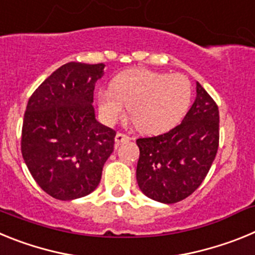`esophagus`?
Instances as JSON below:
<instances>
[{
    "label": "esophagus",
    "instance_id": "esophagus-1",
    "mask_svg": "<svg viewBox=\"0 0 255 255\" xmlns=\"http://www.w3.org/2000/svg\"><path fill=\"white\" fill-rule=\"evenodd\" d=\"M130 140V136H128L126 134H123V132H117L116 136H115V145L119 147L120 144L125 143V141H129Z\"/></svg>",
    "mask_w": 255,
    "mask_h": 255
}]
</instances>
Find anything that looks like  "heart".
<instances>
[{
    "label": "heart",
    "mask_w": 255,
    "mask_h": 255,
    "mask_svg": "<svg viewBox=\"0 0 255 255\" xmlns=\"http://www.w3.org/2000/svg\"><path fill=\"white\" fill-rule=\"evenodd\" d=\"M191 102V84L180 74L129 70L98 93V110L107 124L116 123L129 106L130 117L143 134L157 135L177 125Z\"/></svg>",
    "instance_id": "1"
}]
</instances>
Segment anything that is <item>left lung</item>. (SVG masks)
<instances>
[{"instance_id": "obj_1", "label": "left lung", "mask_w": 255, "mask_h": 255, "mask_svg": "<svg viewBox=\"0 0 255 255\" xmlns=\"http://www.w3.org/2000/svg\"><path fill=\"white\" fill-rule=\"evenodd\" d=\"M218 107L197 82V97L184 120L168 132L136 140V181L144 195L164 204L193 194L215 161L220 136Z\"/></svg>"}]
</instances>
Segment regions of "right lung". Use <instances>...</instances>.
<instances>
[{
  "mask_svg": "<svg viewBox=\"0 0 255 255\" xmlns=\"http://www.w3.org/2000/svg\"><path fill=\"white\" fill-rule=\"evenodd\" d=\"M103 75V64H65L26 106L22 158L38 185L56 199L74 200L96 190L114 152L116 131L97 120L92 105Z\"/></svg>",
  "mask_w": 255,
  "mask_h": 255,
  "instance_id": "right-lung-1",
  "label": "right lung"
}]
</instances>
